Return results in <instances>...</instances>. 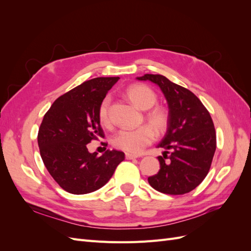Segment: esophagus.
<instances>
[{"instance_id": "1", "label": "esophagus", "mask_w": 251, "mask_h": 251, "mask_svg": "<svg viewBox=\"0 0 251 251\" xmlns=\"http://www.w3.org/2000/svg\"><path fill=\"white\" fill-rule=\"evenodd\" d=\"M136 158H138L137 155H133V154H128V153L126 154V159H127V160H132V159H136Z\"/></svg>"}]
</instances>
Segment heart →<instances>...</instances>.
Instances as JSON below:
<instances>
[{"label": "heart", "mask_w": 251, "mask_h": 251, "mask_svg": "<svg viewBox=\"0 0 251 251\" xmlns=\"http://www.w3.org/2000/svg\"><path fill=\"white\" fill-rule=\"evenodd\" d=\"M130 100L141 110H148L146 120L150 124L141 126L132 130H121L114 135L112 143L118 150L127 153L138 154L154 141L155 132L162 134L170 124V112L163 105H153L157 101V95L149 86L143 83H134L126 90ZM98 119L102 126L110 125V97L107 96L98 107Z\"/></svg>", "instance_id": "1"}]
</instances>
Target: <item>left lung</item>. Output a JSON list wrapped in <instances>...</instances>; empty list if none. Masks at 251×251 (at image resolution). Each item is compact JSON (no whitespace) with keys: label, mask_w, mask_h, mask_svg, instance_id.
<instances>
[{"label":"left lung","mask_w":251,"mask_h":251,"mask_svg":"<svg viewBox=\"0 0 251 251\" xmlns=\"http://www.w3.org/2000/svg\"><path fill=\"white\" fill-rule=\"evenodd\" d=\"M139 80H151L163 92L169 104L170 124L158 148L159 172L148 178L156 191L168 195L192 192L206 177L217 147L216 130L207 109L188 89L160 74H144Z\"/></svg>","instance_id":"1"}]
</instances>
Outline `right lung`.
Here are the masks:
<instances>
[{"mask_svg": "<svg viewBox=\"0 0 251 251\" xmlns=\"http://www.w3.org/2000/svg\"><path fill=\"white\" fill-rule=\"evenodd\" d=\"M119 77H96L59 96L45 114L37 134L41 157L49 174L66 192L97 191L113 176L125 153H89L87 144L104 134L98 107ZM107 146V144H105Z\"/></svg>", "mask_w": 251, "mask_h": 251, "instance_id": "obj_1", "label": "right lung"}]
</instances>
